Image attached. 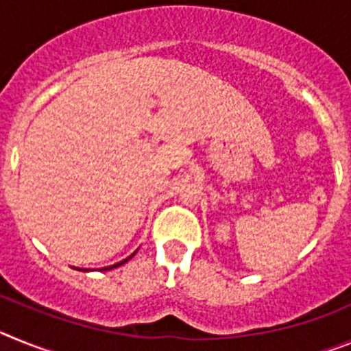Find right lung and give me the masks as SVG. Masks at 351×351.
<instances>
[{"label":"right lung","mask_w":351,"mask_h":351,"mask_svg":"<svg viewBox=\"0 0 351 351\" xmlns=\"http://www.w3.org/2000/svg\"><path fill=\"white\" fill-rule=\"evenodd\" d=\"M133 255H135V253H133ZM133 255H132V256H133ZM132 256H128V258H125V260H121V262L114 263V265H108V267H104V269H100V271H110V269H116V267H119V265H123V263H126V262H128V260L132 258ZM80 271H88V269H80Z\"/></svg>","instance_id":"1"}]
</instances>
